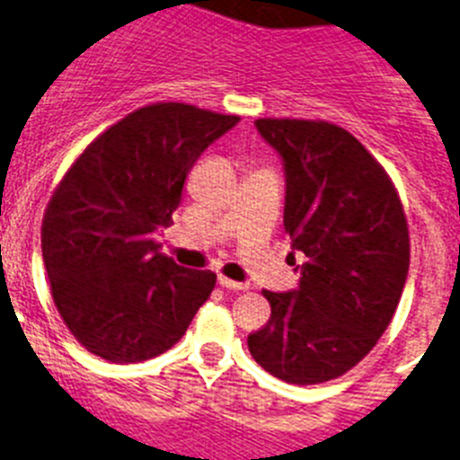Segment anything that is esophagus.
Listing matches in <instances>:
<instances>
[{"label":"esophagus","instance_id":"esophagus-1","mask_svg":"<svg viewBox=\"0 0 460 460\" xmlns=\"http://www.w3.org/2000/svg\"><path fill=\"white\" fill-rule=\"evenodd\" d=\"M217 283H220L222 288H226V290H247L250 288V283L234 281V279L225 277V274H220V277H217Z\"/></svg>","mask_w":460,"mask_h":460}]
</instances>
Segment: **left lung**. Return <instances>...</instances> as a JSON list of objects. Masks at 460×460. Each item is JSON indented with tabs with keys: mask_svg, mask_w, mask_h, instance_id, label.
<instances>
[{
	"mask_svg": "<svg viewBox=\"0 0 460 460\" xmlns=\"http://www.w3.org/2000/svg\"><path fill=\"white\" fill-rule=\"evenodd\" d=\"M254 124L283 158V226L306 263L297 290H263L272 315L247 347L277 379L324 384L366 358L397 311L411 261L404 206L347 128L290 118Z\"/></svg>",
	"mask_w": 460,
	"mask_h": 460,
	"instance_id": "1",
	"label": "left lung"
}]
</instances>
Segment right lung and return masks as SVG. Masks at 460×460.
<instances>
[{
    "label": "right lung",
    "mask_w": 460,
    "mask_h": 460,
    "mask_svg": "<svg viewBox=\"0 0 460 460\" xmlns=\"http://www.w3.org/2000/svg\"><path fill=\"white\" fill-rule=\"evenodd\" d=\"M179 102L133 111L79 154L42 217L51 297L72 336L111 363H140L181 341L216 288L210 270L158 252L206 147L238 124Z\"/></svg>",
    "instance_id": "add662e5"
}]
</instances>
